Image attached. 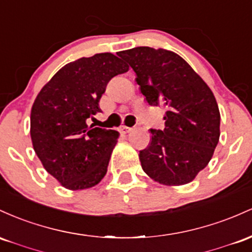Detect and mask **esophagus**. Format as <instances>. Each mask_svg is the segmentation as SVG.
Instances as JSON below:
<instances>
[{
  "mask_svg": "<svg viewBox=\"0 0 252 252\" xmlns=\"http://www.w3.org/2000/svg\"><path fill=\"white\" fill-rule=\"evenodd\" d=\"M132 129H133V128H131V127L121 126L120 128H119V131H120L121 134H127V133H129V132H132Z\"/></svg>",
  "mask_w": 252,
  "mask_h": 252,
  "instance_id": "34e87169",
  "label": "esophagus"
}]
</instances>
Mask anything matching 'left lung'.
Segmentation results:
<instances>
[{
    "label": "left lung",
    "instance_id": "8db88e82",
    "mask_svg": "<svg viewBox=\"0 0 252 252\" xmlns=\"http://www.w3.org/2000/svg\"><path fill=\"white\" fill-rule=\"evenodd\" d=\"M119 56L134 70L148 103L166 108L164 129H150L148 148L139 151L141 168L159 185H187L207 166L219 141L220 113L213 93L172 51L139 46Z\"/></svg>",
    "mask_w": 252,
    "mask_h": 252
}]
</instances>
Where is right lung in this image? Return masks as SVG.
<instances>
[{
	"instance_id": "add662e5",
	"label": "right lung",
	"mask_w": 252,
	"mask_h": 252,
	"mask_svg": "<svg viewBox=\"0 0 252 252\" xmlns=\"http://www.w3.org/2000/svg\"><path fill=\"white\" fill-rule=\"evenodd\" d=\"M129 66L113 53H97L64 65L42 87L31 109V139L36 156L70 190L88 189L103 179L119 132L88 126L100 112L107 83Z\"/></svg>"
}]
</instances>
